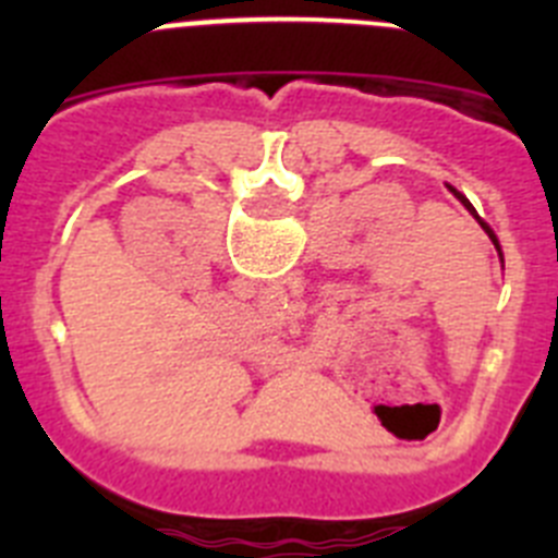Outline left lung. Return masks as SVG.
I'll use <instances>...</instances> for the list:
<instances>
[{
  "instance_id": "left-lung-1",
  "label": "left lung",
  "mask_w": 558,
  "mask_h": 558,
  "mask_svg": "<svg viewBox=\"0 0 558 558\" xmlns=\"http://www.w3.org/2000/svg\"><path fill=\"white\" fill-rule=\"evenodd\" d=\"M447 190H450V192H452V195H456V198H458V201H461V204H463V209L470 211L472 218H475V220H477V223H481V229H483V231H486V234H489L492 245H495L497 256H500V263H502V248H500V240H497V234H495V231H492V226H489V223H486V220H483V218H481V215H477V211H475V206H472V204H470V198H466V195H463V192H458V190H456V186H450V184H447Z\"/></svg>"
}]
</instances>
